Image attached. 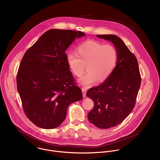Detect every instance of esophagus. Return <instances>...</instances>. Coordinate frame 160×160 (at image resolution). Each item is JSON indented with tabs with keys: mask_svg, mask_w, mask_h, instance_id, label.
<instances>
[{
	"mask_svg": "<svg viewBox=\"0 0 160 160\" xmlns=\"http://www.w3.org/2000/svg\"><path fill=\"white\" fill-rule=\"evenodd\" d=\"M82 95L83 97H85L86 95V89L85 88H82Z\"/></svg>",
	"mask_w": 160,
	"mask_h": 160,
	"instance_id": "obj_1",
	"label": "esophagus"
}]
</instances>
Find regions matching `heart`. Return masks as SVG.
Returning <instances> with one entry per match:
<instances>
[{
	"instance_id": "heart-1",
	"label": "heart",
	"mask_w": 160,
	"mask_h": 160,
	"mask_svg": "<svg viewBox=\"0 0 160 160\" xmlns=\"http://www.w3.org/2000/svg\"><path fill=\"white\" fill-rule=\"evenodd\" d=\"M77 54L71 52L68 54L66 61L72 73L81 77L87 65L88 72L79 82L84 86H89L98 80L99 82L107 79L114 71L118 62V53L112 44H103L87 41L81 44L76 49Z\"/></svg>"
}]
</instances>
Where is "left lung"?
Returning a JSON list of instances; mask_svg holds the SVG:
<instances>
[{
    "instance_id": "obj_1",
    "label": "left lung",
    "mask_w": 160,
    "mask_h": 160,
    "mask_svg": "<svg viewBox=\"0 0 160 160\" xmlns=\"http://www.w3.org/2000/svg\"><path fill=\"white\" fill-rule=\"evenodd\" d=\"M112 42L118 53L117 65L101 85L86 92L94 101L89 121L96 127L108 129L121 123L132 111L141 86V75L136 56L116 35H97Z\"/></svg>"
}]
</instances>
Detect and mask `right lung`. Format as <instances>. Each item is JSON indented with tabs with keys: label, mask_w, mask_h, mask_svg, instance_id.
Segmentation results:
<instances>
[{
	"label": "right lung",
	"mask_w": 160,
	"mask_h": 160,
	"mask_svg": "<svg viewBox=\"0 0 160 160\" xmlns=\"http://www.w3.org/2000/svg\"><path fill=\"white\" fill-rule=\"evenodd\" d=\"M81 31L50 29L24 54L17 74V88L28 119L44 129L58 127L68 106L82 98L66 61V50Z\"/></svg>",
	"instance_id": "1"
}]
</instances>
